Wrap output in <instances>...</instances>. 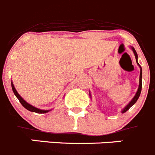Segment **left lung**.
Segmentation results:
<instances>
[{
	"instance_id": "left-lung-1",
	"label": "left lung",
	"mask_w": 155,
	"mask_h": 155,
	"mask_svg": "<svg viewBox=\"0 0 155 155\" xmlns=\"http://www.w3.org/2000/svg\"><path fill=\"white\" fill-rule=\"evenodd\" d=\"M132 50H133V51H134V55H135V58H136V61H137V52H136V51L134 50V48H132ZM137 64L139 65V64L137 63ZM140 66V65H139ZM141 78H142V70H141V68H140V79H139V87H138V90H137V93H136L135 96L134 97V98L131 100V101L130 102V103L127 104V106L125 107V108L124 109V110H122V113H124V112L127 111V110H129V108H130V107L132 105H134V104L136 103V101H137V99H138L139 96H140V92H141V87H142V83H141Z\"/></svg>"
}]
</instances>
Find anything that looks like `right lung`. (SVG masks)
Masks as SVG:
<instances>
[{
  "instance_id": "add662e5",
  "label": "right lung",
  "mask_w": 155,
  "mask_h": 155,
  "mask_svg": "<svg viewBox=\"0 0 155 155\" xmlns=\"http://www.w3.org/2000/svg\"><path fill=\"white\" fill-rule=\"evenodd\" d=\"M11 87H12V90H13V91H14V93H15V96L18 97V99L19 100V101L21 102V104L23 105V107H25L27 110H30V111H32V112H36V113H38V114H45V113H47V112L49 111L48 110H41V109H38V108H37V107H34V106L29 104L28 103H27V102L25 101L24 100V99H23L21 96H20L19 94L18 93V91H17L16 89H15V86H14V84H13V83H11Z\"/></svg>"
}]
</instances>
